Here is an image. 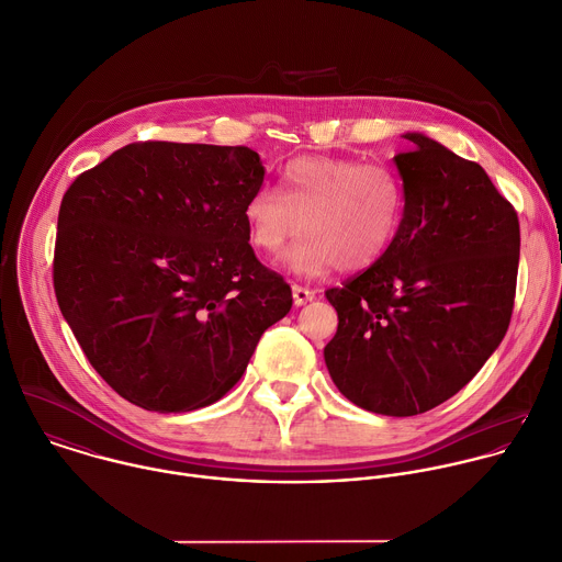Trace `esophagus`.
<instances>
[{
	"instance_id": "obj_1",
	"label": "esophagus",
	"mask_w": 562,
	"mask_h": 562,
	"mask_svg": "<svg viewBox=\"0 0 562 562\" xmlns=\"http://www.w3.org/2000/svg\"><path fill=\"white\" fill-rule=\"evenodd\" d=\"M313 300H315V291H311L306 286H300V284H293V304L295 306H304Z\"/></svg>"
}]
</instances>
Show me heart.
Segmentation results:
<instances>
[{"label": "heart", "mask_w": 562, "mask_h": 562, "mask_svg": "<svg viewBox=\"0 0 562 562\" xmlns=\"http://www.w3.org/2000/svg\"><path fill=\"white\" fill-rule=\"evenodd\" d=\"M249 243L286 254L300 276H319L339 265L359 271L374 265L394 243L405 216V183L385 161L302 155L280 170L278 192L256 190L245 203Z\"/></svg>", "instance_id": "heart-1"}]
</instances>
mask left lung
<instances>
[{
  "label": "left lung",
  "instance_id": "1",
  "mask_svg": "<svg viewBox=\"0 0 562 562\" xmlns=\"http://www.w3.org/2000/svg\"><path fill=\"white\" fill-rule=\"evenodd\" d=\"M403 137V225L372 267L326 291L339 326L324 348L350 403L396 418L456 396L499 348L521 247L517 212L480 164L423 133Z\"/></svg>",
  "mask_w": 562,
  "mask_h": 562
}]
</instances>
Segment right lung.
I'll return each mask as SVG.
<instances>
[{
    "instance_id": "add662e5",
    "label": "right lung",
    "mask_w": 562,
    "mask_h": 562,
    "mask_svg": "<svg viewBox=\"0 0 562 562\" xmlns=\"http://www.w3.org/2000/svg\"><path fill=\"white\" fill-rule=\"evenodd\" d=\"M265 166L247 146L139 142L76 177L54 247L58 308L128 403L183 414L223 398L293 304L249 245Z\"/></svg>"
}]
</instances>
